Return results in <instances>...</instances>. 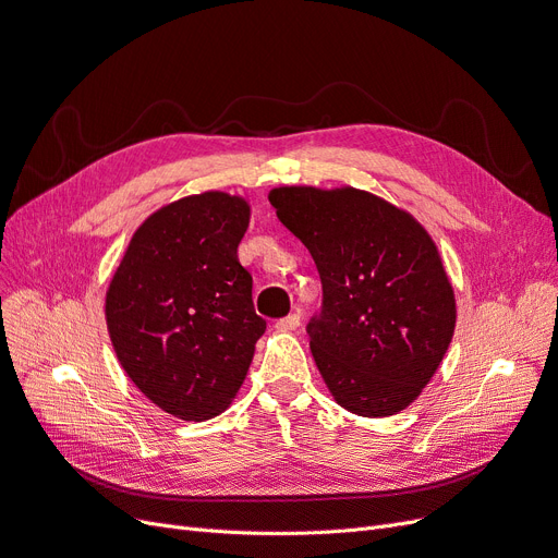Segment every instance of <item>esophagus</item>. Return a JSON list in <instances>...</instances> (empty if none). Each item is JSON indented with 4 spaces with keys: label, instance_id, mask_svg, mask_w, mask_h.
Segmentation results:
<instances>
[{
    "label": "esophagus",
    "instance_id": "obj_1",
    "mask_svg": "<svg viewBox=\"0 0 558 558\" xmlns=\"http://www.w3.org/2000/svg\"><path fill=\"white\" fill-rule=\"evenodd\" d=\"M279 331H293L300 327V314H288L286 318H279L275 325Z\"/></svg>",
    "mask_w": 558,
    "mask_h": 558
}]
</instances>
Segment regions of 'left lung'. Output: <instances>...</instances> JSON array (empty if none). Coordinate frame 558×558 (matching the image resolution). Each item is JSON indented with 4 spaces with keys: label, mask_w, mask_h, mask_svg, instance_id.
Masks as SVG:
<instances>
[{
    "label": "left lung",
    "mask_w": 558,
    "mask_h": 558,
    "mask_svg": "<svg viewBox=\"0 0 558 558\" xmlns=\"http://www.w3.org/2000/svg\"><path fill=\"white\" fill-rule=\"evenodd\" d=\"M267 198L318 267L323 306L306 331L329 393L360 416L405 410L456 329L453 288L433 238L364 190L293 185Z\"/></svg>",
    "instance_id": "1"
}]
</instances>
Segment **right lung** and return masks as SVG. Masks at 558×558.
Instances as JSON below:
<instances>
[{"label": "right lung", "mask_w": 558, "mask_h": 558, "mask_svg": "<svg viewBox=\"0 0 558 558\" xmlns=\"http://www.w3.org/2000/svg\"><path fill=\"white\" fill-rule=\"evenodd\" d=\"M250 204L204 192L155 210L109 281L105 318L123 371L183 421L225 412L250 371L265 320L238 260Z\"/></svg>", "instance_id": "obj_1"}]
</instances>
